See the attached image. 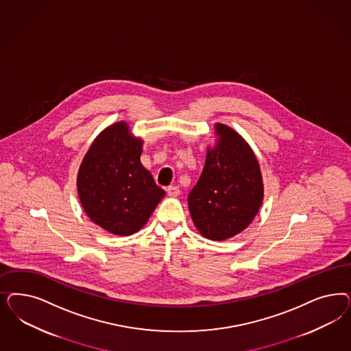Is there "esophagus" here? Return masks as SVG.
I'll use <instances>...</instances> for the list:
<instances>
[{
  "mask_svg": "<svg viewBox=\"0 0 351 351\" xmlns=\"http://www.w3.org/2000/svg\"><path fill=\"white\" fill-rule=\"evenodd\" d=\"M167 193H168V196H171V197H177L181 191H180V189L177 187V186H169L168 189H167Z\"/></svg>",
  "mask_w": 351,
  "mask_h": 351,
  "instance_id": "obj_1",
  "label": "esophagus"
}]
</instances>
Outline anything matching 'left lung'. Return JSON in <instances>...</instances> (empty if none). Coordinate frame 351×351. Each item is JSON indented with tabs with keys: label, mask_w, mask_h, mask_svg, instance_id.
<instances>
[{
	"label": "left lung",
	"mask_w": 351,
	"mask_h": 351,
	"mask_svg": "<svg viewBox=\"0 0 351 351\" xmlns=\"http://www.w3.org/2000/svg\"><path fill=\"white\" fill-rule=\"evenodd\" d=\"M218 142L208 149L202 176L187 196L193 223L210 240L241 232L263 200L260 165L248 143L226 125H215Z\"/></svg>",
	"instance_id": "obj_1"
}]
</instances>
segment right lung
Segmentation results:
<instances>
[{"instance_id": "right-lung-1", "label": "right lung", "mask_w": 351, "mask_h": 351, "mask_svg": "<svg viewBox=\"0 0 351 351\" xmlns=\"http://www.w3.org/2000/svg\"><path fill=\"white\" fill-rule=\"evenodd\" d=\"M142 139L124 121L93 142L77 176L80 202L91 221L113 235H132L146 222L165 191L141 164Z\"/></svg>"}]
</instances>
